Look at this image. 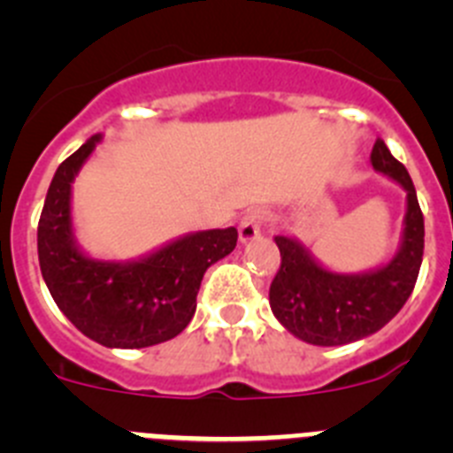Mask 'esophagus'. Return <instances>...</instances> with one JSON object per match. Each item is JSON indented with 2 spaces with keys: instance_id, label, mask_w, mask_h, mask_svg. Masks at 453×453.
Returning a JSON list of instances; mask_svg holds the SVG:
<instances>
[{
  "instance_id": "obj_1",
  "label": "esophagus",
  "mask_w": 453,
  "mask_h": 453,
  "mask_svg": "<svg viewBox=\"0 0 453 453\" xmlns=\"http://www.w3.org/2000/svg\"><path fill=\"white\" fill-rule=\"evenodd\" d=\"M263 219H265V213H263V211H254V213L242 218V222H240L238 226V238L242 245H247V242H251V240L261 235Z\"/></svg>"
}]
</instances>
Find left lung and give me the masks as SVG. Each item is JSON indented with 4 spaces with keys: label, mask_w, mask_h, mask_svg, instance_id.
<instances>
[{
    "label": "left lung",
    "mask_w": 453,
    "mask_h": 453,
    "mask_svg": "<svg viewBox=\"0 0 453 453\" xmlns=\"http://www.w3.org/2000/svg\"><path fill=\"white\" fill-rule=\"evenodd\" d=\"M370 163L406 192L395 256L363 272L324 265L295 235H274L281 267L270 286V308L286 331L308 345L338 347L383 329L402 311L418 281L424 254V218L406 167L376 138Z\"/></svg>",
    "instance_id": "1"
}]
</instances>
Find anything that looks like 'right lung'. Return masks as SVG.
Here are the masks:
<instances>
[{"instance_id": "1", "label": "right lung", "mask_w": 453, "mask_h": 453, "mask_svg": "<svg viewBox=\"0 0 453 453\" xmlns=\"http://www.w3.org/2000/svg\"><path fill=\"white\" fill-rule=\"evenodd\" d=\"M102 142L92 135L58 165L38 222V261L56 306L86 338L111 349L172 340L190 324L203 272L229 256L235 226L192 231L131 261H104L79 245L72 183Z\"/></svg>"}]
</instances>
